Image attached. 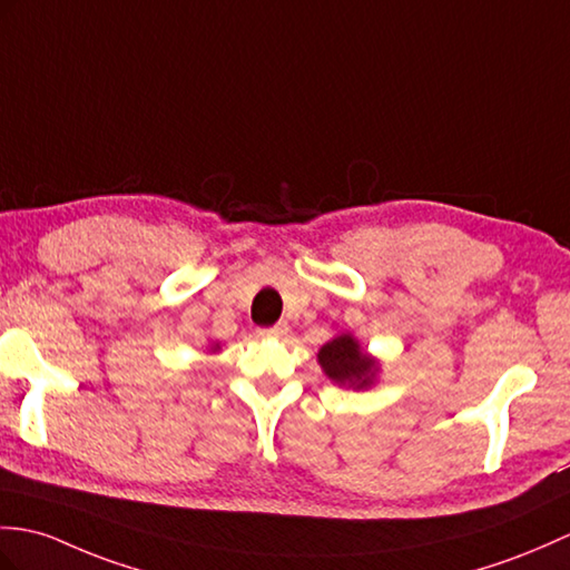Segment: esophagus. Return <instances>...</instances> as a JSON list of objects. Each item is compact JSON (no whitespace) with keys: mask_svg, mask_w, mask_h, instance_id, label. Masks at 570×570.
Masks as SVG:
<instances>
[{"mask_svg":"<svg viewBox=\"0 0 570 570\" xmlns=\"http://www.w3.org/2000/svg\"><path fill=\"white\" fill-rule=\"evenodd\" d=\"M286 333H288V325H286V323H276V325H272V327H267V330H259L262 337H272V340H279V337H284Z\"/></svg>","mask_w":570,"mask_h":570,"instance_id":"esophagus-1","label":"esophagus"}]
</instances>
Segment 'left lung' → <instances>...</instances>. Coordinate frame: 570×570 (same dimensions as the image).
I'll return each mask as SVG.
<instances>
[{"instance_id": "8db88e82", "label": "left lung", "mask_w": 570, "mask_h": 570, "mask_svg": "<svg viewBox=\"0 0 570 570\" xmlns=\"http://www.w3.org/2000/svg\"><path fill=\"white\" fill-rule=\"evenodd\" d=\"M317 364H321L323 374L337 383L342 389L352 391H366L376 386L381 374V360L368 354L362 342L352 333H340L317 352Z\"/></svg>"}]
</instances>
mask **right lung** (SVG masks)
<instances>
[{
	"label": "right lung",
	"mask_w": 570,
	"mask_h": 570,
	"mask_svg": "<svg viewBox=\"0 0 570 570\" xmlns=\"http://www.w3.org/2000/svg\"><path fill=\"white\" fill-rule=\"evenodd\" d=\"M210 354H216V352H220V342H214V345H210V350H208Z\"/></svg>",
	"instance_id": "obj_1"
}]
</instances>
